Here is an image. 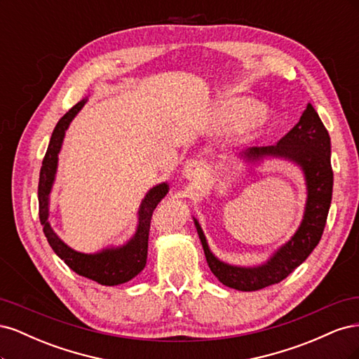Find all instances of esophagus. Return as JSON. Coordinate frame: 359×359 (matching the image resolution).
Segmentation results:
<instances>
[{"mask_svg": "<svg viewBox=\"0 0 359 359\" xmlns=\"http://www.w3.org/2000/svg\"><path fill=\"white\" fill-rule=\"evenodd\" d=\"M182 177L189 180L194 186L202 184L206 177V165L202 160H189L182 169Z\"/></svg>", "mask_w": 359, "mask_h": 359, "instance_id": "34e87169", "label": "esophagus"}]
</instances>
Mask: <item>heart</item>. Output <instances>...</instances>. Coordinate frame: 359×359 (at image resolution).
Instances as JSON below:
<instances>
[{"label":"heart","mask_w":359,"mask_h":359,"mask_svg":"<svg viewBox=\"0 0 359 359\" xmlns=\"http://www.w3.org/2000/svg\"><path fill=\"white\" fill-rule=\"evenodd\" d=\"M266 116L260 104L247 97H227L217 106L215 123L224 128H241L257 132L264 127Z\"/></svg>","instance_id":"heart-1"}]
</instances>
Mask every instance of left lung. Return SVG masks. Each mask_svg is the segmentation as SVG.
<instances>
[{"label":"left lung","mask_w":359,"mask_h":359,"mask_svg":"<svg viewBox=\"0 0 359 359\" xmlns=\"http://www.w3.org/2000/svg\"><path fill=\"white\" fill-rule=\"evenodd\" d=\"M268 157L285 158L301 168L306 178L307 202L302 222L295 235L281 245L265 264L257 266H236L223 262L212 255L199 222L193 219L212 274L224 286L243 292L259 290L280 283L310 256L322 238L332 199L331 139L328 130L325 128L318 112L310 103L302 112L298 124L276 145L253 147L244 153V158L248 163H257Z\"/></svg>","instance_id":"obj_1"}]
</instances>
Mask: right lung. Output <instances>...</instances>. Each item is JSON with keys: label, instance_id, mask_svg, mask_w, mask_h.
I'll list each match as a JSON object with an SVG mask.
<instances>
[{"label": "right lung", "instance_id": "1", "mask_svg": "<svg viewBox=\"0 0 359 359\" xmlns=\"http://www.w3.org/2000/svg\"><path fill=\"white\" fill-rule=\"evenodd\" d=\"M86 103V99L74 104L72 109L64 115L57 127L53 128V133L49 140V147L43 158L39 180V215L40 223L43 226L48 243L53 252L61 257L66 265L73 269L76 274L97 281L103 286H116L127 283L128 280L136 277L147 265L148 255V235L149 224L153 211L158 202L166 196L169 191L168 182H161L149 189L145 198L140 202L137 211V227L135 235L130 240L119 247H107L97 253H81L70 248L66 243L61 241V238L53 232L52 226L48 222L49 217V194L52 191L53 181L58 168V154L66 130L69 128L72 119L78 115L82 106Z\"/></svg>", "mask_w": 359, "mask_h": 359}]
</instances>
